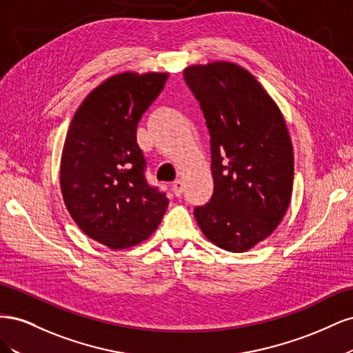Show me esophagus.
I'll list each match as a JSON object with an SVG mask.
<instances>
[{
  "instance_id": "1",
  "label": "esophagus",
  "mask_w": 353,
  "mask_h": 353,
  "mask_svg": "<svg viewBox=\"0 0 353 353\" xmlns=\"http://www.w3.org/2000/svg\"><path fill=\"white\" fill-rule=\"evenodd\" d=\"M172 191H174V194L176 196V197H179L181 194H183V191H184V183L181 179H176L175 183L172 184Z\"/></svg>"
}]
</instances>
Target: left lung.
<instances>
[{"label": "left lung", "mask_w": 353, "mask_h": 353, "mask_svg": "<svg viewBox=\"0 0 353 353\" xmlns=\"http://www.w3.org/2000/svg\"><path fill=\"white\" fill-rule=\"evenodd\" d=\"M210 134L213 196L194 216L206 239L241 253L268 239L290 205L293 145L281 110L231 61L184 69Z\"/></svg>", "instance_id": "left-lung-1"}]
</instances>
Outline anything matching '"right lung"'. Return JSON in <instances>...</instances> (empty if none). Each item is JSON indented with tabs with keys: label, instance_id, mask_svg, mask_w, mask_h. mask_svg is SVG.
Returning a JSON list of instances; mask_svg holds the SVG:
<instances>
[{
	"label": "right lung",
	"instance_id": "1",
	"mask_svg": "<svg viewBox=\"0 0 353 353\" xmlns=\"http://www.w3.org/2000/svg\"><path fill=\"white\" fill-rule=\"evenodd\" d=\"M168 78L116 73L85 97L69 126L60 162L63 200L81 231L112 250L147 240L169 205L147 184L137 143L138 122Z\"/></svg>",
	"mask_w": 353,
	"mask_h": 353
}]
</instances>
